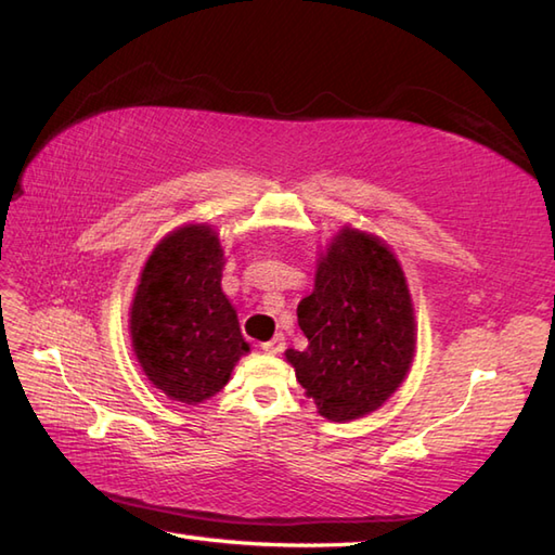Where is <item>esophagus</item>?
<instances>
[{"instance_id":"esophagus-1","label":"esophagus","mask_w":555,"mask_h":555,"mask_svg":"<svg viewBox=\"0 0 555 555\" xmlns=\"http://www.w3.org/2000/svg\"><path fill=\"white\" fill-rule=\"evenodd\" d=\"M261 349H263L266 353H282V351H285V337L278 335L275 339L263 341V344H261Z\"/></svg>"}]
</instances>
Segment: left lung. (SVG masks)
<instances>
[{
    "mask_svg": "<svg viewBox=\"0 0 555 555\" xmlns=\"http://www.w3.org/2000/svg\"><path fill=\"white\" fill-rule=\"evenodd\" d=\"M297 315L309 347L285 356L327 421L379 409L409 373L415 351L411 294L397 258L365 232L347 228L332 240Z\"/></svg>",
    "mask_w": 555,
    "mask_h": 555,
    "instance_id": "8db88e82",
    "label": "left lung"
}]
</instances>
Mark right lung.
<instances>
[{"instance_id": "add662e5", "label": "right lung", "mask_w": 555, "mask_h": 555, "mask_svg": "<svg viewBox=\"0 0 555 555\" xmlns=\"http://www.w3.org/2000/svg\"><path fill=\"white\" fill-rule=\"evenodd\" d=\"M223 249L208 225H184L156 246L130 309L132 349L152 385L182 403L225 387L249 351L220 289Z\"/></svg>"}]
</instances>
